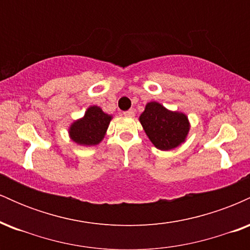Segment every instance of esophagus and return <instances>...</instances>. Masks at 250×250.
I'll use <instances>...</instances> for the list:
<instances>
[{"label":"esophagus","instance_id":"obj_1","mask_svg":"<svg viewBox=\"0 0 250 250\" xmlns=\"http://www.w3.org/2000/svg\"><path fill=\"white\" fill-rule=\"evenodd\" d=\"M123 115H125V117H133L135 115V111L133 110V109H129V110L123 113Z\"/></svg>","mask_w":250,"mask_h":250}]
</instances>
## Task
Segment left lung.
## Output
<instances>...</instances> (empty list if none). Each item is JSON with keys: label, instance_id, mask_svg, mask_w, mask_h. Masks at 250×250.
Listing matches in <instances>:
<instances>
[{"label": "left lung", "instance_id": "left-lung-1", "mask_svg": "<svg viewBox=\"0 0 250 250\" xmlns=\"http://www.w3.org/2000/svg\"><path fill=\"white\" fill-rule=\"evenodd\" d=\"M148 139L160 150H171L186 142L190 123L181 111L169 110L159 102H148L140 115Z\"/></svg>", "mask_w": 250, "mask_h": 250}]
</instances>
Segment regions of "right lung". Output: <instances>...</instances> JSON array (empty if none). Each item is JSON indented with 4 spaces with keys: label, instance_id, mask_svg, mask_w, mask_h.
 <instances>
[{
    "label": "right lung",
    "instance_id": "right-lung-1",
    "mask_svg": "<svg viewBox=\"0 0 250 250\" xmlns=\"http://www.w3.org/2000/svg\"><path fill=\"white\" fill-rule=\"evenodd\" d=\"M113 116L104 113L99 105H90L81 119L70 125L68 133L74 142L80 146L91 147L104 139Z\"/></svg>",
    "mask_w": 250,
    "mask_h": 250
}]
</instances>
